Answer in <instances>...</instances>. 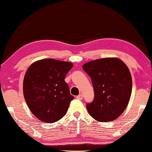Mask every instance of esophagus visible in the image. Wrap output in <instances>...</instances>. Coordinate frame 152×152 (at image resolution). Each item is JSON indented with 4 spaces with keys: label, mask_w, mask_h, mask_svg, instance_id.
Wrapping results in <instances>:
<instances>
[{
    "label": "esophagus",
    "mask_w": 152,
    "mask_h": 152,
    "mask_svg": "<svg viewBox=\"0 0 152 152\" xmlns=\"http://www.w3.org/2000/svg\"><path fill=\"white\" fill-rule=\"evenodd\" d=\"M76 99H80V100H82V95L81 94H79L78 96H76Z\"/></svg>",
    "instance_id": "1"
}]
</instances>
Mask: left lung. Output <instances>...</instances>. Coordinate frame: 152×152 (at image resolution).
<instances>
[{
  "mask_svg": "<svg viewBox=\"0 0 152 152\" xmlns=\"http://www.w3.org/2000/svg\"><path fill=\"white\" fill-rule=\"evenodd\" d=\"M82 68L91 77L93 102L87 104L91 116L100 122L112 121L124 111L132 92V77L127 65L117 58L85 63Z\"/></svg>",
  "mask_w": 152,
  "mask_h": 152,
  "instance_id": "left-lung-1",
  "label": "left lung"
}]
</instances>
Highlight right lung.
<instances>
[{
    "instance_id": "obj_1",
    "label": "right lung",
    "mask_w": 152,
    "mask_h": 152,
    "mask_svg": "<svg viewBox=\"0 0 152 152\" xmlns=\"http://www.w3.org/2000/svg\"><path fill=\"white\" fill-rule=\"evenodd\" d=\"M72 63L43 59L31 64L23 81L24 97L31 112L45 123H54L64 117L74 99L65 82Z\"/></svg>"
}]
</instances>
